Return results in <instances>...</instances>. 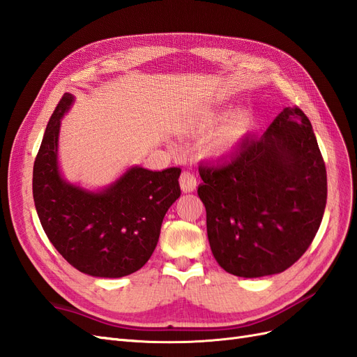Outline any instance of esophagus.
<instances>
[{
	"instance_id": "obj_1",
	"label": "esophagus",
	"mask_w": 357,
	"mask_h": 357,
	"mask_svg": "<svg viewBox=\"0 0 357 357\" xmlns=\"http://www.w3.org/2000/svg\"><path fill=\"white\" fill-rule=\"evenodd\" d=\"M180 186L183 189V192H193L197 189V176L195 172L190 171V169H186L181 172L180 176Z\"/></svg>"
}]
</instances>
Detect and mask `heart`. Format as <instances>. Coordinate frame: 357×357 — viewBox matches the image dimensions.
<instances>
[{
	"label": "heart",
	"mask_w": 357,
	"mask_h": 357,
	"mask_svg": "<svg viewBox=\"0 0 357 357\" xmlns=\"http://www.w3.org/2000/svg\"><path fill=\"white\" fill-rule=\"evenodd\" d=\"M214 113H205L199 119L193 122L195 129H205L214 122ZM252 126V116L248 112H235L229 116H226L223 121L215 126L213 131L207 149L211 153H226L229 150L238 146L244 137L250 131Z\"/></svg>",
	"instance_id": "b5f03b06"
}]
</instances>
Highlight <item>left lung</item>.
I'll use <instances>...</instances> for the list:
<instances>
[{
  "instance_id": "left-lung-1",
  "label": "left lung",
  "mask_w": 357,
  "mask_h": 357,
  "mask_svg": "<svg viewBox=\"0 0 357 357\" xmlns=\"http://www.w3.org/2000/svg\"><path fill=\"white\" fill-rule=\"evenodd\" d=\"M199 176L210 247L226 273H283L314 240L326 207V167L299 107H287L262 137H245L228 160L201 167Z\"/></svg>"
}]
</instances>
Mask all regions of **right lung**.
<instances>
[{
  "label": "right lung",
  "mask_w": 357,
  "mask_h": 357,
  "mask_svg": "<svg viewBox=\"0 0 357 357\" xmlns=\"http://www.w3.org/2000/svg\"><path fill=\"white\" fill-rule=\"evenodd\" d=\"M71 102L73 95L63 93L36 156L32 195L38 219L53 247L80 273L125 277L156 248L165 213L181 193V169L134 167L96 193L68 185L58 169V134Z\"/></svg>",
  "instance_id": "add662e5"
}]
</instances>
